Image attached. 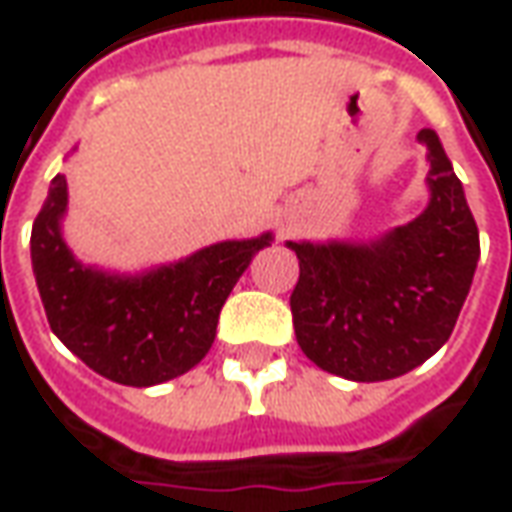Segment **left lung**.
<instances>
[{"mask_svg": "<svg viewBox=\"0 0 512 512\" xmlns=\"http://www.w3.org/2000/svg\"><path fill=\"white\" fill-rule=\"evenodd\" d=\"M422 215L366 242H286L300 262L289 306L300 350L355 383L400 378L438 353L458 322L480 259V231L433 129Z\"/></svg>", "mask_w": 512, "mask_h": 512, "instance_id": "obj_1", "label": "left lung"}]
</instances>
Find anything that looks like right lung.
I'll use <instances>...</instances> for the list:
<instances>
[{"instance_id":"obj_1","label":"right lung","mask_w":512,"mask_h":512,"mask_svg":"<svg viewBox=\"0 0 512 512\" xmlns=\"http://www.w3.org/2000/svg\"><path fill=\"white\" fill-rule=\"evenodd\" d=\"M68 181L57 173L32 223V273L54 336L101 378L157 386L190 372L215 342L220 308L273 231L226 239L157 264L115 273L82 264L63 237Z\"/></svg>"}]
</instances>
